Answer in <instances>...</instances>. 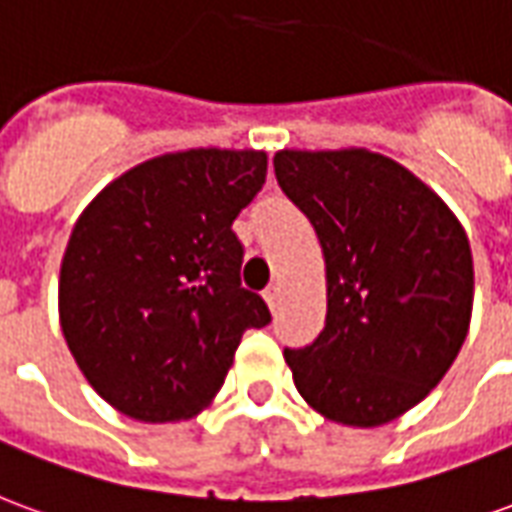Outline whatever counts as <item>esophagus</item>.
<instances>
[{"label": "esophagus", "instance_id": "obj_1", "mask_svg": "<svg viewBox=\"0 0 512 512\" xmlns=\"http://www.w3.org/2000/svg\"><path fill=\"white\" fill-rule=\"evenodd\" d=\"M263 299H266V304L271 307V310H277L279 299H282V288H279V282H271V285L263 290Z\"/></svg>", "mask_w": 512, "mask_h": 512}]
</instances>
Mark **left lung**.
<instances>
[{"mask_svg":"<svg viewBox=\"0 0 512 512\" xmlns=\"http://www.w3.org/2000/svg\"><path fill=\"white\" fill-rule=\"evenodd\" d=\"M274 172L326 260L323 332L285 348L296 389L332 422H392L439 384L466 340L469 238L422 180L370 150H282Z\"/></svg>","mask_w":512,"mask_h":512,"instance_id":"left-lung-1","label":"left lung"}]
</instances>
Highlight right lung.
<instances>
[{
	"label": "right lung",
	"mask_w": 512,
	"mask_h": 512,
	"mask_svg": "<svg viewBox=\"0 0 512 512\" xmlns=\"http://www.w3.org/2000/svg\"><path fill=\"white\" fill-rule=\"evenodd\" d=\"M266 167L257 150L169 153L128 169L79 216L60 268L62 334L126 417H194L222 389L241 334L271 323L241 285L233 233Z\"/></svg>",
	"instance_id": "add662e5"
}]
</instances>
